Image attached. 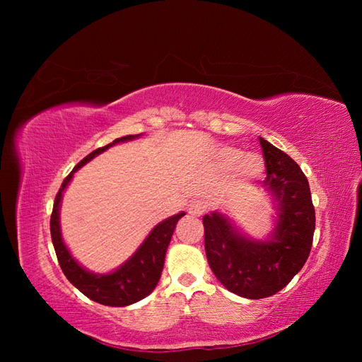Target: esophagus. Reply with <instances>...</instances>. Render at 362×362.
Returning a JSON list of instances; mask_svg holds the SVG:
<instances>
[{
    "label": "esophagus",
    "mask_w": 362,
    "mask_h": 362,
    "mask_svg": "<svg viewBox=\"0 0 362 362\" xmlns=\"http://www.w3.org/2000/svg\"><path fill=\"white\" fill-rule=\"evenodd\" d=\"M205 208H206V205H205L204 201H201V199L193 201V202L189 205V213H190L192 216H202V214L205 213Z\"/></svg>",
    "instance_id": "obj_1"
}]
</instances>
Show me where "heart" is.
Listing matches in <instances>:
<instances>
[{"instance_id": "obj_1", "label": "heart", "mask_w": 362, "mask_h": 362, "mask_svg": "<svg viewBox=\"0 0 362 362\" xmlns=\"http://www.w3.org/2000/svg\"><path fill=\"white\" fill-rule=\"evenodd\" d=\"M242 156H243L242 152L238 149L226 148L222 152V161L229 169L235 168L236 164H239L237 167V173L240 180L243 181L257 180L259 177V173L262 172V168H264L262 160L258 156H246L243 159L241 158Z\"/></svg>"}]
</instances>
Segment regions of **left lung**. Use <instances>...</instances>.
<instances>
[{"instance_id":"1","label":"left lung","mask_w":362,"mask_h":362,"mask_svg":"<svg viewBox=\"0 0 362 362\" xmlns=\"http://www.w3.org/2000/svg\"><path fill=\"white\" fill-rule=\"evenodd\" d=\"M267 177L262 187L276 202L278 218L267 240L245 237L221 213L202 217L205 254L216 278L246 299L276 294L308 259L315 228L310 184L299 164L259 137Z\"/></svg>"}]
</instances>
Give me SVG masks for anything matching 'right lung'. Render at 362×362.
Instances as JSON below:
<instances>
[{"label":"right lung","mask_w":362,"mask_h":362,"mask_svg":"<svg viewBox=\"0 0 362 362\" xmlns=\"http://www.w3.org/2000/svg\"><path fill=\"white\" fill-rule=\"evenodd\" d=\"M140 136L141 134L120 137L113 140L112 144H108L107 146L98 148L93 152H90V154L76 164L74 170L64 178L52 206L49 222L51 238L64 276L69 279L74 287H76L84 296H87V298L107 306H127L131 303H136L154 291L161 276L164 257H166V250L170 243L175 226H177L178 221L185 213L175 214L166 218V221L160 222L149 233V235L145 238V242L134 252L133 257L127 259L119 269H116L112 273H105V275H100V273L96 275V273H92L81 267L78 262L74 259L71 252L63 243L59 221L60 202L63 192L68 187L74 173L80 168H83L87 161H90L93 157L101 154V152L107 151L110 146L120 144V141H128Z\"/></svg>","instance_id":"obj_1"}]
</instances>
